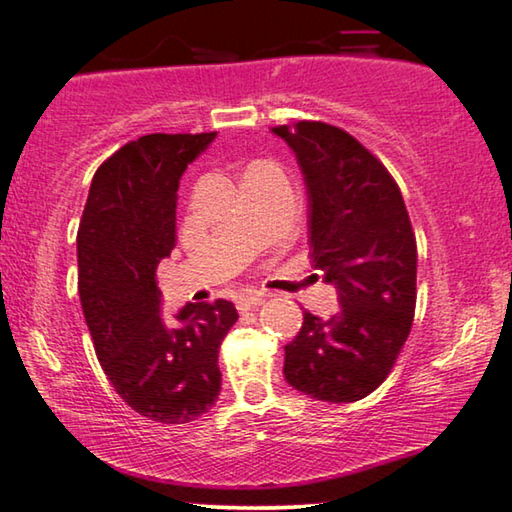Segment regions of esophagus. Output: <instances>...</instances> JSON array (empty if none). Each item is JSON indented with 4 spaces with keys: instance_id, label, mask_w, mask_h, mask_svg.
<instances>
[{
    "instance_id": "esophagus-1",
    "label": "esophagus",
    "mask_w": 512,
    "mask_h": 512,
    "mask_svg": "<svg viewBox=\"0 0 512 512\" xmlns=\"http://www.w3.org/2000/svg\"><path fill=\"white\" fill-rule=\"evenodd\" d=\"M267 297L263 295V292H249V295H245V297H240L236 304H238V311L240 313H247V311H254V308H258L263 304Z\"/></svg>"
}]
</instances>
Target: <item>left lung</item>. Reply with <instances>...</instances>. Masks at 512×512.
<instances>
[{"mask_svg":"<svg viewBox=\"0 0 512 512\" xmlns=\"http://www.w3.org/2000/svg\"><path fill=\"white\" fill-rule=\"evenodd\" d=\"M272 131L304 172L311 258L340 301L329 320L304 313L283 347V374L308 397L349 404L388 379L406 345L417 301L415 231L388 167L351 133L315 120Z\"/></svg>","mask_w":512,"mask_h":512,"instance_id":"8db88e82","label":"left lung"}]
</instances>
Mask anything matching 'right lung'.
Listing matches in <instances>:
<instances>
[{"label": "right lung", "mask_w": 512, "mask_h": 512, "mask_svg": "<svg viewBox=\"0 0 512 512\" xmlns=\"http://www.w3.org/2000/svg\"><path fill=\"white\" fill-rule=\"evenodd\" d=\"M215 138L149 133L97 167L77 231L79 297L104 374L147 420L186 424L220 395L217 351L238 320L231 301L161 313L156 267L174 249L179 179Z\"/></svg>", "instance_id": "obj_1"}]
</instances>
